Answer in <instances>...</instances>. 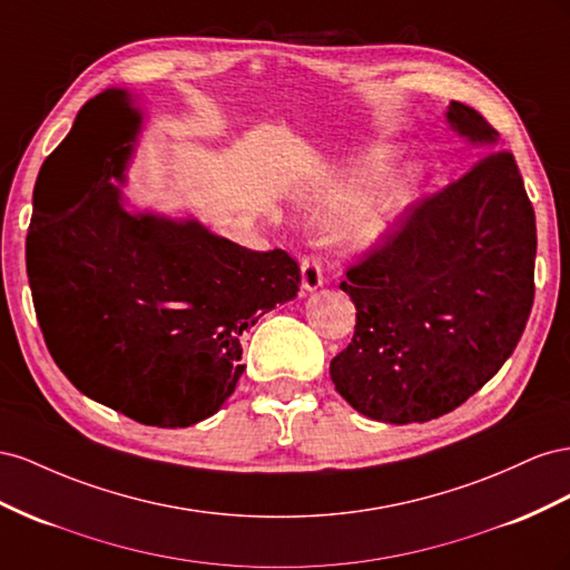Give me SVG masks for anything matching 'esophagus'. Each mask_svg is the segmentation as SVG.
I'll return each mask as SVG.
<instances>
[{
    "mask_svg": "<svg viewBox=\"0 0 570 570\" xmlns=\"http://www.w3.org/2000/svg\"><path fill=\"white\" fill-rule=\"evenodd\" d=\"M301 286H303V291H315L322 286V265H320V259L313 255L303 257V263H301Z\"/></svg>",
    "mask_w": 570,
    "mask_h": 570,
    "instance_id": "obj_1",
    "label": "esophagus"
}]
</instances>
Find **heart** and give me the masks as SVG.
Here are the masks:
<instances>
[{"label":"heart","mask_w":570,"mask_h":570,"mask_svg":"<svg viewBox=\"0 0 570 570\" xmlns=\"http://www.w3.org/2000/svg\"><path fill=\"white\" fill-rule=\"evenodd\" d=\"M392 161L394 153L386 148H375L365 153L355 161L353 181L361 186L380 181V178H384V174L392 169ZM417 184L420 176L415 169H403L401 174H396L382 190L375 207L365 209L363 215H357L344 229V238L348 246L355 250H367L372 246H377V243L394 229V224L401 219L405 209L413 205L417 195Z\"/></svg>","instance_id":"heart-1"}]
</instances>
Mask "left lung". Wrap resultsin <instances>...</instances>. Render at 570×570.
Wrapping results in <instances>:
<instances>
[{"label":"left lung","instance_id":"8db88e82","mask_svg":"<svg viewBox=\"0 0 570 570\" xmlns=\"http://www.w3.org/2000/svg\"><path fill=\"white\" fill-rule=\"evenodd\" d=\"M446 121L492 153L405 209L338 286L355 303V334L332 382L389 425L434 420L480 392L532 311L538 226L523 176L480 111L451 102Z\"/></svg>","mask_w":570,"mask_h":570}]
</instances>
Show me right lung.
Listing matches in <instances>:
<instances>
[{
  "instance_id": "add662e5",
  "label": "right lung",
  "mask_w": 570,
  "mask_h": 570,
  "mask_svg": "<svg viewBox=\"0 0 570 570\" xmlns=\"http://www.w3.org/2000/svg\"><path fill=\"white\" fill-rule=\"evenodd\" d=\"M138 128L124 90L78 111L50 159L83 188L57 222L32 213L28 282L45 344L80 394L142 425L188 428L234 394L243 332L296 298L301 269L195 219L128 213L111 181L124 184Z\"/></svg>"
}]
</instances>
